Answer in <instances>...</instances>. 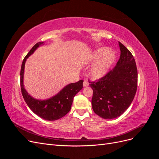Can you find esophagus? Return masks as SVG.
I'll use <instances>...</instances> for the list:
<instances>
[{"instance_id":"1","label":"esophagus","mask_w":159,"mask_h":159,"mask_svg":"<svg viewBox=\"0 0 159 159\" xmlns=\"http://www.w3.org/2000/svg\"><path fill=\"white\" fill-rule=\"evenodd\" d=\"M83 85H84V87H88V86H89V83L87 81H84L83 83Z\"/></svg>"}]
</instances>
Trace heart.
<instances>
[{
	"label": "heart",
	"instance_id": "heart-1",
	"mask_svg": "<svg viewBox=\"0 0 159 159\" xmlns=\"http://www.w3.org/2000/svg\"><path fill=\"white\" fill-rule=\"evenodd\" d=\"M115 58V52L107 47H102L94 50L87 60V64L94 63L89 71L90 78L93 80L102 78L108 73Z\"/></svg>",
	"mask_w": 159,
	"mask_h": 159
}]
</instances>
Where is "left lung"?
Returning a JSON list of instances; mask_svg holds the SVG:
<instances>
[{
	"label": "left lung",
	"instance_id": "1",
	"mask_svg": "<svg viewBox=\"0 0 159 159\" xmlns=\"http://www.w3.org/2000/svg\"><path fill=\"white\" fill-rule=\"evenodd\" d=\"M121 54L116 66L97 82H89L93 91V111L106 119L121 115L130 106L137 88V69L133 56L119 42Z\"/></svg>",
	"mask_w": 159,
	"mask_h": 159
}]
</instances>
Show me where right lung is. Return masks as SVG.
<instances>
[{
  "label": "right lung",
  "instance_id": "right-lung-1",
  "mask_svg": "<svg viewBox=\"0 0 159 159\" xmlns=\"http://www.w3.org/2000/svg\"><path fill=\"white\" fill-rule=\"evenodd\" d=\"M44 42H38L23 60L20 70V87L24 99L28 106L38 116L48 121H56L68 113L71 109L74 96L83 88V80L66 85L58 93L47 99H38L33 98L27 92L24 85V73L26 60L40 46L44 45Z\"/></svg>",
  "mask_w": 159,
  "mask_h": 159
}]
</instances>
